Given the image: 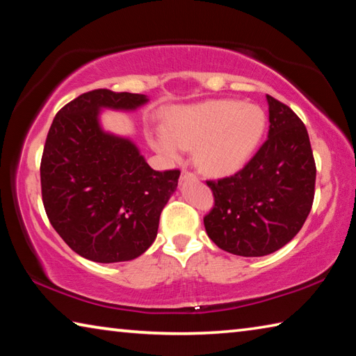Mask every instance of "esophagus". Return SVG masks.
Segmentation results:
<instances>
[{"label": "esophagus", "mask_w": 356, "mask_h": 356, "mask_svg": "<svg viewBox=\"0 0 356 356\" xmlns=\"http://www.w3.org/2000/svg\"><path fill=\"white\" fill-rule=\"evenodd\" d=\"M190 179H196V176L193 172H188V171H184L182 176H180V180H182V182H184V180H190Z\"/></svg>", "instance_id": "34e87169"}]
</instances>
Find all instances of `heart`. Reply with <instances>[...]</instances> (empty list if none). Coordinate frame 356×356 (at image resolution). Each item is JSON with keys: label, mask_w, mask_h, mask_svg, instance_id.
Wrapping results in <instances>:
<instances>
[{"label": "heart", "mask_w": 356, "mask_h": 356, "mask_svg": "<svg viewBox=\"0 0 356 356\" xmlns=\"http://www.w3.org/2000/svg\"><path fill=\"white\" fill-rule=\"evenodd\" d=\"M265 124L261 106L231 99L209 100L168 111L163 131L150 138V146L170 161L180 160L182 149H195V163L204 174L225 177L251 160Z\"/></svg>", "instance_id": "1"}]
</instances>
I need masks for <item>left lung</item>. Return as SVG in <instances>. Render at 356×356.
<instances>
[{"mask_svg":"<svg viewBox=\"0 0 356 356\" xmlns=\"http://www.w3.org/2000/svg\"><path fill=\"white\" fill-rule=\"evenodd\" d=\"M268 138L242 171L209 180L215 207L206 218L210 240L231 254L267 256L297 236L314 201L316 163L305 124L272 95Z\"/></svg>","mask_w":356,"mask_h":356,"instance_id":"8db88e82","label":"left lung"}]
</instances>
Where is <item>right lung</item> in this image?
I'll list each match as a JSON object with an SVG mask.
<instances>
[{
    "label": "right lung",
    "instance_id": "obj_1",
    "mask_svg": "<svg viewBox=\"0 0 356 356\" xmlns=\"http://www.w3.org/2000/svg\"><path fill=\"white\" fill-rule=\"evenodd\" d=\"M144 94L97 89L59 111L40 163L48 220L76 254L100 264L125 262L154 243L161 210L180 171H155L130 136L102 125V113L136 111Z\"/></svg>",
    "mask_w": 356,
    "mask_h": 356
}]
</instances>
